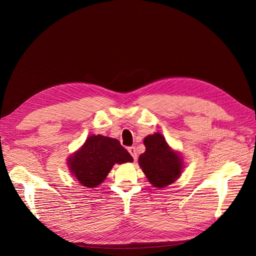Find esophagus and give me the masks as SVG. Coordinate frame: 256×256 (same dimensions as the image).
<instances>
[{
	"mask_svg": "<svg viewBox=\"0 0 256 256\" xmlns=\"http://www.w3.org/2000/svg\"><path fill=\"white\" fill-rule=\"evenodd\" d=\"M128 152L131 154V156L134 157V160H136L138 156H136V147H134V146H131V147H129V148H128Z\"/></svg>",
	"mask_w": 256,
	"mask_h": 256,
	"instance_id": "esophagus-1",
	"label": "esophagus"
}]
</instances>
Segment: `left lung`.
<instances>
[{
	"mask_svg": "<svg viewBox=\"0 0 256 256\" xmlns=\"http://www.w3.org/2000/svg\"><path fill=\"white\" fill-rule=\"evenodd\" d=\"M144 145L146 150L138 157V164L148 182L157 188L173 184L180 177L184 166L180 154L168 146L160 134L147 136Z\"/></svg>",
	"mask_w": 256,
	"mask_h": 256,
	"instance_id": "obj_1",
	"label": "left lung"
}]
</instances>
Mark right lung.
Wrapping results in <instances>:
<instances>
[{"mask_svg": "<svg viewBox=\"0 0 256 256\" xmlns=\"http://www.w3.org/2000/svg\"><path fill=\"white\" fill-rule=\"evenodd\" d=\"M134 158L116 138L104 136H90L69 158L70 172L79 182L88 188L102 184L115 164L132 162Z\"/></svg>", "mask_w": 256, "mask_h": 256, "instance_id": "right-lung-1", "label": "right lung"}]
</instances>
